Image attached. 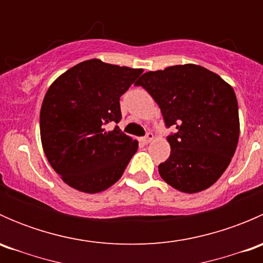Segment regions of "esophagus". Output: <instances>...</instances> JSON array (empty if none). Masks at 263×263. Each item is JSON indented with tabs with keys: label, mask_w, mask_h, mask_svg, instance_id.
I'll list each match as a JSON object with an SVG mask.
<instances>
[{
	"label": "esophagus",
	"mask_w": 263,
	"mask_h": 263,
	"mask_svg": "<svg viewBox=\"0 0 263 263\" xmlns=\"http://www.w3.org/2000/svg\"><path fill=\"white\" fill-rule=\"evenodd\" d=\"M153 139H154V135L151 134V132H147V135L145 137H142V144H145V145H147V144H150L151 141H153Z\"/></svg>",
	"instance_id": "obj_1"
}]
</instances>
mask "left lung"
<instances>
[{"instance_id": "8db88e82", "label": "left lung", "mask_w": 263, "mask_h": 263, "mask_svg": "<svg viewBox=\"0 0 263 263\" xmlns=\"http://www.w3.org/2000/svg\"><path fill=\"white\" fill-rule=\"evenodd\" d=\"M136 85L158 103L166 127L178 129L166 137L172 151L159 165L161 178L184 193L211 187L232 161L239 140L233 87L193 63L148 71Z\"/></svg>"}]
</instances>
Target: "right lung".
Masks as SVG:
<instances>
[{"mask_svg": "<svg viewBox=\"0 0 263 263\" xmlns=\"http://www.w3.org/2000/svg\"><path fill=\"white\" fill-rule=\"evenodd\" d=\"M142 68L87 60L55 79L41 108V139L50 166L85 193L108 190L123 174L139 142L116 126L119 98Z\"/></svg>", "mask_w": 263, "mask_h": 263, "instance_id": "1", "label": "right lung"}]
</instances>
